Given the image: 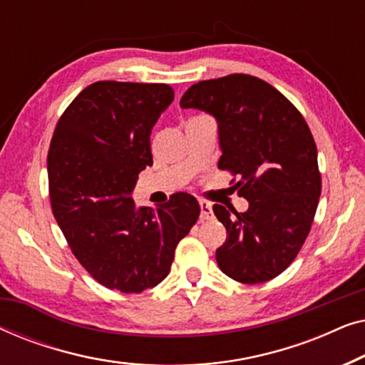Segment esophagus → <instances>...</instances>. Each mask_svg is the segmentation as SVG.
<instances>
[{"mask_svg":"<svg viewBox=\"0 0 365 365\" xmlns=\"http://www.w3.org/2000/svg\"><path fill=\"white\" fill-rule=\"evenodd\" d=\"M201 206V219H211L212 217V204L207 201H199Z\"/></svg>","mask_w":365,"mask_h":365,"instance_id":"obj_1","label":"esophagus"}]
</instances>
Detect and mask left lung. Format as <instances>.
Instances as JSON below:
<instances>
[{
  "label": "left lung",
  "mask_w": 365,
  "mask_h": 365,
  "mask_svg": "<svg viewBox=\"0 0 365 365\" xmlns=\"http://www.w3.org/2000/svg\"><path fill=\"white\" fill-rule=\"evenodd\" d=\"M181 108L217 119L222 156L246 212L212 211L227 231L216 251L221 271L234 281L259 284L286 271L301 251L321 196L317 148L299 109L271 84L251 74H229L192 84Z\"/></svg>",
  "instance_id": "obj_1"
}]
</instances>
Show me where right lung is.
<instances>
[{"mask_svg":"<svg viewBox=\"0 0 365 365\" xmlns=\"http://www.w3.org/2000/svg\"><path fill=\"white\" fill-rule=\"evenodd\" d=\"M174 99L159 83L98 81L59 118L48 153L49 199L74 257L104 287L138 294L171 271L199 204L176 192L158 209L138 207V174L153 166L151 129Z\"/></svg>","mask_w":365,"mask_h":365,"instance_id":"1","label":"right lung"}]
</instances>
